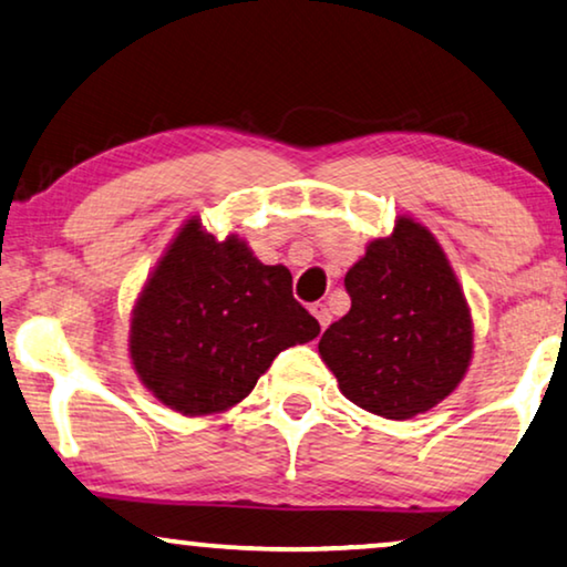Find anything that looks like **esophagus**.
<instances>
[{
  "instance_id": "esophagus-1",
  "label": "esophagus",
  "mask_w": 567,
  "mask_h": 567,
  "mask_svg": "<svg viewBox=\"0 0 567 567\" xmlns=\"http://www.w3.org/2000/svg\"><path fill=\"white\" fill-rule=\"evenodd\" d=\"M309 312H312L315 317H317V322H320V328L324 330V328H328V324H330V320H332V317H330V309L328 307H324L322 305V301H315V305L312 307H309Z\"/></svg>"
}]
</instances>
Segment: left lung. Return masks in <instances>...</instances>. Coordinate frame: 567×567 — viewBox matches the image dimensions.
<instances>
[{
	"label": "left lung",
	"instance_id": "8db88e82",
	"mask_svg": "<svg viewBox=\"0 0 567 567\" xmlns=\"http://www.w3.org/2000/svg\"><path fill=\"white\" fill-rule=\"evenodd\" d=\"M348 315L320 338L340 392L369 413L408 421L446 400L475 348L470 305L444 247L413 216L371 239L348 268Z\"/></svg>",
	"mask_w": 567,
	"mask_h": 567
}]
</instances>
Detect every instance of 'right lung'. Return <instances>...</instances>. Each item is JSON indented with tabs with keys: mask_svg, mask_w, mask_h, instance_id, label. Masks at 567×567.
<instances>
[{
	"mask_svg": "<svg viewBox=\"0 0 567 567\" xmlns=\"http://www.w3.org/2000/svg\"><path fill=\"white\" fill-rule=\"evenodd\" d=\"M320 336L291 297L286 266H266L239 235L214 237L190 216L131 309L128 355L175 413L216 415L243 402L270 363Z\"/></svg>",
	"mask_w": 567,
	"mask_h": 567,
	"instance_id": "right-lung-1",
	"label": "right lung"
}]
</instances>
